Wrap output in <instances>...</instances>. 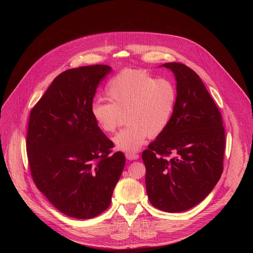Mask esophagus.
Masks as SVG:
<instances>
[{
	"label": "esophagus",
	"mask_w": 253,
	"mask_h": 253,
	"mask_svg": "<svg viewBox=\"0 0 253 253\" xmlns=\"http://www.w3.org/2000/svg\"><path fill=\"white\" fill-rule=\"evenodd\" d=\"M125 156L128 160H136V159L139 158V155L137 153H134V152H126Z\"/></svg>",
	"instance_id": "34e87169"
}]
</instances>
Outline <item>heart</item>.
Listing matches in <instances>:
<instances>
[{"instance_id": "heart-1", "label": "heart", "mask_w": 253, "mask_h": 253, "mask_svg": "<svg viewBox=\"0 0 253 253\" xmlns=\"http://www.w3.org/2000/svg\"><path fill=\"white\" fill-rule=\"evenodd\" d=\"M106 93L110 103L95 101L91 114L98 128L107 134L114 133L126 116L128 126L114 138L116 146L124 151H136L148 137L161 135L177 100L173 82L132 68H125L111 78Z\"/></svg>"}]
</instances>
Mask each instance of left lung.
Here are the masks:
<instances>
[{
	"label": "left lung",
	"instance_id": "1",
	"mask_svg": "<svg viewBox=\"0 0 253 253\" xmlns=\"http://www.w3.org/2000/svg\"><path fill=\"white\" fill-rule=\"evenodd\" d=\"M177 81V100L164 132L142 152L150 203L181 212L200 203L223 172L225 131L217 106L195 72L166 63Z\"/></svg>",
	"mask_w": 253,
	"mask_h": 253
}]
</instances>
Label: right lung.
Here are the masks:
<instances>
[{
	"mask_svg": "<svg viewBox=\"0 0 253 253\" xmlns=\"http://www.w3.org/2000/svg\"><path fill=\"white\" fill-rule=\"evenodd\" d=\"M107 65L58 75L30 112L26 149L33 181L62 213L90 219L104 212L125 165V155L95 123L96 89Z\"/></svg>",
	"mask_w": 253,
	"mask_h": 253,
	"instance_id": "obj_1",
	"label": "right lung"
}]
</instances>
